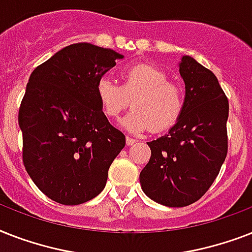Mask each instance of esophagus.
<instances>
[{
	"instance_id": "obj_1",
	"label": "esophagus",
	"mask_w": 252,
	"mask_h": 252,
	"mask_svg": "<svg viewBox=\"0 0 252 252\" xmlns=\"http://www.w3.org/2000/svg\"><path fill=\"white\" fill-rule=\"evenodd\" d=\"M135 142H136L135 139L130 138V136H126V144H127V146H132Z\"/></svg>"
}]
</instances>
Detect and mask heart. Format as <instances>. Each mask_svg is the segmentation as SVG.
I'll return each instance as SVG.
<instances>
[{
    "label": "heart",
    "mask_w": 252,
    "mask_h": 252,
    "mask_svg": "<svg viewBox=\"0 0 252 252\" xmlns=\"http://www.w3.org/2000/svg\"><path fill=\"white\" fill-rule=\"evenodd\" d=\"M122 86L101 78L96 94L102 112L117 118L131 100L132 110L121 121V127L139 134L152 127L164 131L180 118L185 106V94L178 84L169 82V75L156 66L139 63L121 71Z\"/></svg>",
    "instance_id": "1"
}]
</instances>
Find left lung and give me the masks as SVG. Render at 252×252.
<instances>
[{
	"instance_id": "left-lung-1",
	"label": "left lung",
	"mask_w": 252,
	"mask_h": 252,
	"mask_svg": "<svg viewBox=\"0 0 252 252\" xmlns=\"http://www.w3.org/2000/svg\"><path fill=\"white\" fill-rule=\"evenodd\" d=\"M185 106L168 134L148 142L151 158L139 180L144 194L166 207H186L202 198L228 154L229 102L216 75L183 56Z\"/></svg>"
}]
</instances>
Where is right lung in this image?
<instances>
[{"mask_svg": "<svg viewBox=\"0 0 252 252\" xmlns=\"http://www.w3.org/2000/svg\"><path fill=\"white\" fill-rule=\"evenodd\" d=\"M124 56L71 44L32 71L19 108L23 164L41 192L65 206L97 196L125 135L109 124L96 84Z\"/></svg>", "mask_w": 252, "mask_h": 252, "instance_id": "right-lung-1", "label": "right lung"}]
</instances>
